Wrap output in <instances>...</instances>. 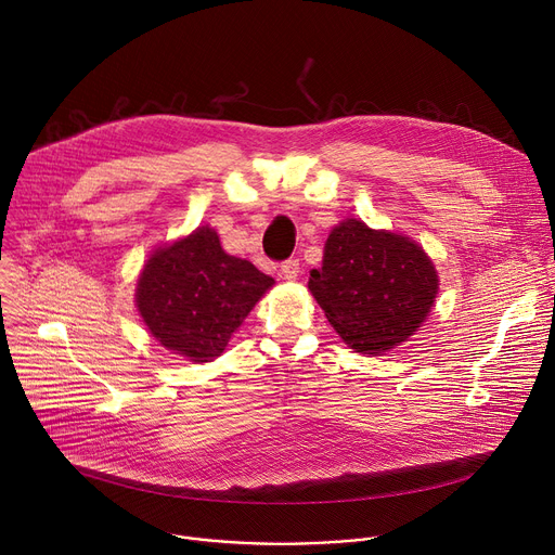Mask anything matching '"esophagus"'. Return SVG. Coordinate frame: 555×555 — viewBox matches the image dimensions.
I'll return each instance as SVG.
<instances>
[{
  "label": "esophagus",
  "instance_id": "esophagus-1",
  "mask_svg": "<svg viewBox=\"0 0 555 555\" xmlns=\"http://www.w3.org/2000/svg\"><path fill=\"white\" fill-rule=\"evenodd\" d=\"M281 276H283L285 281H296V279L300 276V263H298V259L285 261V263L281 266Z\"/></svg>",
  "mask_w": 555,
  "mask_h": 555
}]
</instances>
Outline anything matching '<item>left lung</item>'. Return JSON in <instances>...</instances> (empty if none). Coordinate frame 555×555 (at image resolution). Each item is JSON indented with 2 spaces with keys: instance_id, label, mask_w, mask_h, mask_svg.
Segmentation results:
<instances>
[{
  "instance_id": "8db88e82",
  "label": "left lung",
  "mask_w": 555,
  "mask_h": 555,
  "mask_svg": "<svg viewBox=\"0 0 555 555\" xmlns=\"http://www.w3.org/2000/svg\"><path fill=\"white\" fill-rule=\"evenodd\" d=\"M307 289L347 347L382 356L406 343L430 315L439 272L413 236L347 217L325 242Z\"/></svg>"
}]
</instances>
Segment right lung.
I'll use <instances>...</instances> for the list:
<instances>
[{
    "label": "right lung",
    "mask_w": 555,
    "mask_h": 555,
    "mask_svg": "<svg viewBox=\"0 0 555 555\" xmlns=\"http://www.w3.org/2000/svg\"><path fill=\"white\" fill-rule=\"evenodd\" d=\"M274 287V279L221 248L215 228L197 225L155 246L135 281V307L151 338L189 362H212Z\"/></svg>",
    "instance_id": "1"
}]
</instances>
